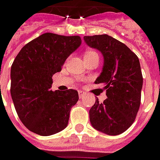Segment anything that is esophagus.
Returning <instances> with one entry per match:
<instances>
[{"instance_id":"obj_1","label":"esophagus","mask_w":160,"mask_h":160,"mask_svg":"<svg viewBox=\"0 0 160 160\" xmlns=\"http://www.w3.org/2000/svg\"><path fill=\"white\" fill-rule=\"evenodd\" d=\"M85 94H86V93H85V92H83V91H81V90H80V91H79V97H80V98H82Z\"/></svg>"}]
</instances>
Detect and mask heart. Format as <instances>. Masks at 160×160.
Here are the masks:
<instances>
[{"instance_id": "obj_1", "label": "heart", "mask_w": 160, "mask_h": 160, "mask_svg": "<svg viewBox=\"0 0 160 160\" xmlns=\"http://www.w3.org/2000/svg\"><path fill=\"white\" fill-rule=\"evenodd\" d=\"M95 54H97V53L94 52V51H88V52H87L85 53V56H88V55H95ZM98 55V54H97Z\"/></svg>"}]
</instances>
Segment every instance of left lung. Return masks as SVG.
Masks as SVG:
<instances>
[{
    "mask_svg": "<svg viewBox=\"0 0 160 160\" xmlns=\"http://www.w3.org/2000/svg\"><path fill=\"white\" fill-rule=\"evenodd\" d=\"M84 40L104 57L102 72L94 83L103 85L108 97L102 103L95 100L89 110L91 124L105 134H122L134 122L141 103L139 59L127 45L108 35L85 36Z\"/></svg>",
    "mask_w": 160,
    "mask_h": 160,
    "instance_id": "1",
    "label": "left lung"
}]
</instances>
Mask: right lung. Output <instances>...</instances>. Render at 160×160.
Returning a JSON list of instances; mask_svg holds the SVG:
<instances>
[{
  "mask_svg": "<svg viewBox=\"0 0 160 160\" xmlns=\"http://www.w3.org/2000/svg\"><path fill=\"white\" fill-rule=\"evenodd\" d=\"M81 43L79 36L44 33L22 48L11 66L10 94L18 117L26 128L51 136L68 124L78 100L74 89L52 91V76Z\"/></svg>",
  "mask_w": 160,
  "mask_h": 160,
  "instance_id": "add662e5",
  "label": "right lung"
}]
</instances>
